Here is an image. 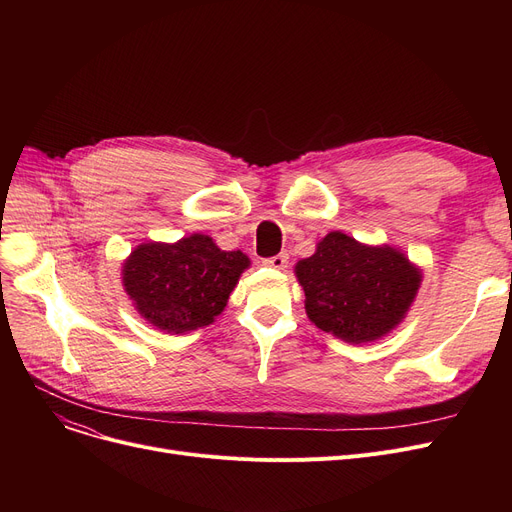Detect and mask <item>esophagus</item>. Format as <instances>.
Returning a JSON list of instances; mask_svg holds the SVG:
<instances>
[{
    "mask_svg": "<svg viewBox=\"0 0 512 512\" xmlns=\"http://www.w3.org/2000/svg\"><path fill=\"white\" fill-rule=\"evenodd\" d=\"M286 263H288V253H286V251H284V253L274 255V257H267V259H263V265H267V267H274V270H284Z\"/></svg>",
    "mask_w": 512,
    "mask_h": 512,
    "instance_id": "obj_1",
    "label": "esophagus"
}]
</instances>
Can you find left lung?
<instances>
[{
  "label": "left lung",
  "instance_id": "left-lung-1",
  "mask_svg": "<svg viewBox=\"0 0 512 512\" xmlns=\"http://www.w3.org/2000/svg\"><path fill=\"white\" fill-rule=\"evenodd\" d=\"M313 324L344 342L363 344L390 334L413 305L419 267L390 245L369 247L342 232L317 242L294 265Z\"/></svg>",
  "mask_w": 512,
  "mask_h": 512
}]
</instances>
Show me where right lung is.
<instances>
[{"mask_svg": "<svg viewBox=\"0 0 512 512\" xmlns=\"http://www.w3.org/2000/svg\"><path fill=\"white\" fill-rule=\"evenodd\" d=\"M242 251H222L205 234L145 242L122 265V284L151 326L184 334L213 324L249 267Z\"/></svg>", "mask_w": 512, "mask_h": 512, "instance_id": "obj_1", "label": "right lung"}]
</instances>
